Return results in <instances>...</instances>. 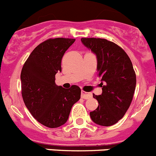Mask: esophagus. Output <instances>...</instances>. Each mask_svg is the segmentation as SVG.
Instances as JSON below:
<instances>
[{
  "mask_svg": "<svg viewBox=\"0 0 156 156\" xmlns=\"http://www.w3.org/2000/svg\"><path fill=\"white\" fill-rule=\"evenodd\" d=\"M92 96V94L88 93V92H85L84 91H81V98L84 99H88Z\"/></svg>",
  "mask_w": 156,
  "mask_h": 156,
  "instance_id": "esophagus-1",
  "label": "esophagus"
}]
</instances>
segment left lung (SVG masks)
I'll use <instances>...</instances> for the list:
<instances>
[{
  "label": "left lung",
  "mask_w": 156,
  "mask_h": 156,
  "mask_svg": "<svg viewBox=\"0 0 156 156\" xmlns=\"http://www.w3.org/2000/svg\"><path fill=\"white\" fill-rule=\"evenodd\" d=\"M81 43L97 58L102 92L93 97L99 102L90 117L101 126L115 124L130 106L136 87V75L126 52L118 45L100 38H81Z\"/></svg>",
  "instance_id": "8db88e82"
}]
</instances>
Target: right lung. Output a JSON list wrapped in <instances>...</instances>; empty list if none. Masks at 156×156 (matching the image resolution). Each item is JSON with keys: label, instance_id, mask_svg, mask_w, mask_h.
Returning <instances> with one entry per match:
<instances>
[{"label": "right lung", "instance_id": "right-lung-1", "mask_svg": "<svg viewBox=\"0 0 156 156\" xmlns=\"http://www.w3.org/2000/svg\"><path fill=\"white\" fill-rule=\"evenodd\" d=\"M75 41L55 38L43 42L31 53L21 72L25 105L38 122L50 128L64 124L72 106L81 98L78 85L64 88L55 83L63 56Z\"/></svg>", "mask_w": 156, "mask_h": 156}]
</instances>
